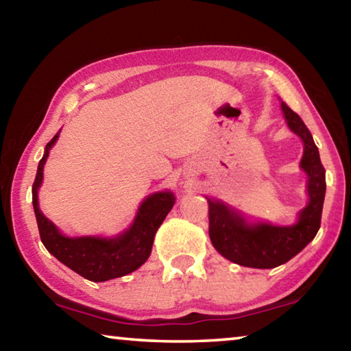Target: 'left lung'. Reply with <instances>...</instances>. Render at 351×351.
<instances>
[{"instance_id":"left-lung-1","label":"left lung","mask_w":351,"mask_h":351,"mask_svg":"<svg viewBox=\"0 0 351 351\" xmlns=\"http://www.w3.org/2000/svg\"><path fill=\"white\" fill-rule=\"evenodd\" d=\"M281 108L289 128L304 143L302 169L308 173L309 203L300 213L297 223L292 226L248 225L226 206L208 198L209 237L214 248L231 263L253 269H274L287 263L313 241L322 221L326 181L319 148L298 114L285 103Z\"/></svg>"}]
</instances>
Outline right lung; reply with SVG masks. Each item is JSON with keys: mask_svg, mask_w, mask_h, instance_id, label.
<instances>
[{"mask_svg": "<svg viewBox=\"0 0 351 351\" xmlns=\"http://www.w3.org/2000/svg\"><path fill=\"white\" fill-rule=\"evenodd\" d=\"M56 134L47 143L45 154L38 162L37 175L32 184V206L37 219L38 232L43 245L56 259L88 281H108L125 276L137 270L148 259L153 241L159 226L175 204V195L170 192H159L149 195L138 209L134 223L123 234L115 239L76 237L70 239L60 234L49 221L37 203V189L42 184L43 165L49 154V148L58 141Z\"/></svg>", "mask_w": 351, "mask_h": 351, "instance_id": "obj_1", "label": "right lung"}]
</instances>
